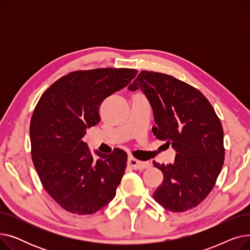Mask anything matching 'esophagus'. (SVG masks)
Listing matches in <instances>:
<instances>
[{"label":"esophagus","mask_w":250,"mask_h":250,"mask_svg":"<svg viewBox=\"0 0 250 250\" xmlns=\"http://www.w3.org/2000/svg\"><path fill=\"white\" fill-rule=\"evenodd\" d=\"M128 166L133 169H146L149 168L151 166V164L149 162H144V161H139L137 159H135L134 157H129L127 160Z\"/></svg>","instance_id":"34e87169"}]
</instances>
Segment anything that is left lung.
<instances>
[{
  "mask_svg": "<svg viewBox=\"0 0 250 250\" xmlns=\"http://www.w3.org/2000/svg\"><path fill=\"white\" fill-rule=\"evenodd\" d=\"M139 88L153 108V134L177 153L173 164L153 161L164 176L153 198L169 211L186 212L207 198L221 172L225 159L221 122L200 90L173 76L142 71L128 90Z\"/></svg>",
  "mask_w": 250,
  "mask_h": 250,
  "instance_id": "obj_1",
  "label": "left lung"
}]
</instances>
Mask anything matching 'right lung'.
<instances>
[{"label":"right lung","mask_w":250,"mask_h":250,"mask_svg":"<svg viewBox=\"0 0 250 250\" xmlns=\"http://www.w3.org/2000/svg\"><path fill=\"white\" fill-rule=\"evenodd\" d=\"M135 69L102 68L69 73L50 85L30 121L33 165L47 193L63 209L91 215L114 198L127 154L91 155L83 141L86 128L100 122L102 101L126 87Z\"/></svg>","instance_id":"obj_1"}]
</instances>
